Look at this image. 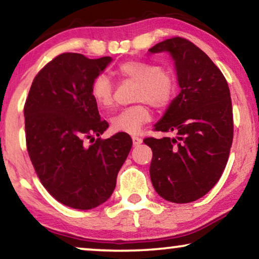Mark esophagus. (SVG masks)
I'll use <instances>...</instances> for the list:
<instances>
[{
	"mask_svg": "<svg viewBox=\"0 0 259 259\" xmlns=\"http://www.w3.org/2000/svg\"><path fill=\"white\" fill-rule=\"evenodd\" d=\"M132 141H133V145L134 146H139V145L143 143V139H141V138H139V137H132Z\"/></svg>",
	"mask_w": 259,
	"mask_h": 259,
	"instance_id": "esophagus-1",
	"label": "esophagus"
}]
</instances>
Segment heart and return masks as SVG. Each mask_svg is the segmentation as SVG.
I'll return each mask as SVG.
<instances>
[{
  "instance_id": "1",
  "label": "heart",
  "mask_w": 259,
  "mask_h": 259,
  "mask_svg": "<svg viewBox=\"0 0 259 259\" xmlns=\"http://www.w3.org/2000/svg\"><path fill=\"white\" fill-rule=\"evenodd\" d=\"M118 74L123 79L138 83L136 101L143 104L123 108L112 116V128L116 132L137 134L140 132L143 123L151 119L147 105L161 109L167 107L176 93V79L168 70L161 69L160 66L147 61L130 60L118 67ZM91 94L100 108L112 107L114 87L111 79L105 74H99L92 81Z\"/></svg>"
}]
</instances>
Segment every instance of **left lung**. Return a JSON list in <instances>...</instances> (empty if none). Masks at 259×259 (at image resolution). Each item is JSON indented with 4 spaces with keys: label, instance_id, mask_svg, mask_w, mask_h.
Masks as SVG:
<instances>
[{
    "label": "left lung",
    "instance_id": "1",
    "mask_svg": "<svg viewBox=\"0 0 259 259\" xmlns=\"http://www.w3.org/2000/svg\"><path fill=\"white\" fill-rule=\"evenodd\" d=\"M148 52L171 55L180 87L154 125L176 137L144 140L153 152L151 182L164 199L191 203L217 184L228 162L233 138L230 90L218 67L186 38H167Z\"/></svg>",
    "mask_w": 259,
    "mask_h": 259
}]
</instances>
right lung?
Instances as JSON below:
<instances>
[{
  "label": "right lung",
  "instance_id": "1",
  "mask_svg": "<svg viewBox=\"0 0 259 259\" xmlns=\"http://www.w3.org/2000/svg\"><path fill=\"white\" fill-rule=\"evenodd\" d=\"M112 60L56 56L35 76L24 105L27 150L40 182L56 200L77 210H91L112 196L132 147L127 133L99 138L108 123L91 86ZM87 140L94 144L86 145Z\"/></svg>",
  "mask_w": 259,
  "mask_h": 259
}]
</instances>
